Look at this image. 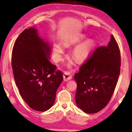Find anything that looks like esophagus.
Instances as JSON below:
<instances>
[{
    "label": "esophagus",
    "mask_w": 132,
    "mask_h": 132,
    "mask_svg": "<svg viewBox=\"0 0 132 132\" xmlns=\"http://www.w3.org/2000/svg\"><path fill=\"white\" fill-rule=\"evenodd\" d=\"M63 77H64V81H68V80L72 79L71 74L70 72L69 71L64 72V74H63Z\"/></svg>",
    "instance_id": "34e87169"
}]
</instances>
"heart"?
<instances>
[{"instance_id": "obj_1", "label": "heart", "mask_w": 132, "mask_h": 132, "mask_svg": "<svg viewBox=\"0 0 132 132\" xmlns=\"http://www.w3.org/2000/svg\"><path fill=\"white\" fill-rule=\"evenodd\" d=\"M53 51L56 60L60 61L62 59V55L64 52V48L60 43H55L53 45ZM90 52V46L87 43H84L76 46L72 52V56L79 62L85 61L89 56Z\"/></svg>"}]
</instances>
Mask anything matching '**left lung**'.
Wrapping results in <instances>:
<instances>
[{
  "mask_svg": "<svg viewBox=\"0 0 132 132\" xmlns=\"http://www.w3.org/2000/svg\"><path fill=\"white\" fill-rule=\"evenodd\" d=\"M120 66V49L111 35L108 45L97 47L74 75L78 107L88 114L105 107L117 85Z\"/></svg>",
  "mask_w": 132,
  "mask_h": 132,
  "instance_id": "8db88e82",
  "label": "left lung"
}]
</instances>
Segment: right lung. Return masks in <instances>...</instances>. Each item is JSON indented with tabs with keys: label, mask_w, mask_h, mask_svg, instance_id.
Segmentation results:
<instances>
[{
	"label": "right lung",
	"mask_w": 132,
	"mask_h": 132,
	"mask_svg": "<svg viewBox=\"0 0 132 132\" xmlns=\"http://www.w3.org/2000/svg\"><path fill=\"white\" fill-rule=\"evenodd\" d=\"M51 47L34 28L25 29L12 52L14 79L22 99L30 108L45 111L53 105L63 80L60 70L48 60Z\"/></svg>",
	"instance_id": "add662e5"
}]
</instances>
